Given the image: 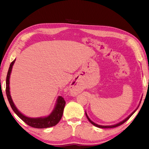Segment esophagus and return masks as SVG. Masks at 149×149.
<instances>
[{"label": "esophagus", "instance_id": "obj_1", "mask_svg": "<svg viewBox=\"0 0 149 149\" xmlns=\"http://www.w3.org/2000/svg\"><path fill=\"white\" fill-rule=\"evenodd\" d=\"M70 89H71V92L73 93V94H76V93H78V89L76 88V86H74L73 84V85H71V88H70Z\"/></svg>", "mask_w": 149, "mask_h": 149}]
</instances>
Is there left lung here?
<instances>
[{
	"label": "left lung",
	"mask_w": 149,
	"mask_h": 149,
	"mask_svg": "<svg viewBox=\"0 0 149 149\" xmlns=\"http://www.w3.org/2000/svg\"><path fill=\"white\" fill-rule=\"evenodd\" d=\"M140 103H141V102H140ZM138 107H139V106H138ZM138 107H137V108H138ZM137 109H136V110H135V111H134L132 112V113L131 114H130V115H129V116L127 117V118H126V119H125L124 120L121 121L120 123H118V124H115V125H109V126H107V125H106V126H104V125H100L96 124H95V123H93V121H91V120H90V119L88 118V115H87V114H86V116L87 118H88V120L90 122V123H91L93 125H95L96 127H100V128H114V127H118V126H119V125H122V124H123L125 123V122L127 121V120H128V119H129L130 118V117L132 116V114L134 113V112L136 111V110L137 109Z\"/></svg>",
	"instance_id": "left-lung-1"
}]
</instances>
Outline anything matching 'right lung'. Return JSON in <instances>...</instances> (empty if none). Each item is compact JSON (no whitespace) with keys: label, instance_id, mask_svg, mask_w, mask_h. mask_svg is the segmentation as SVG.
<instances>
[{"label":"right lung","instance_id":"1","mask_svg":"<svg viewBox=\"0 0 149 149\" xmlns=\"http://www.w3.org/2000/svg\"><path fill=\"white\" fill-rule=\"evenodd\" d=\"M15 60H13L10 65L9 69H8L7 78H6V94L8 100V102L10 103V105L12 107V110L14 111L15 113L19 117V118L23 120L24 123L26 124L31 126V127L34 128H38V129H44V128H48L53 127V126L56 125L60 119H61V117L63 113L64 107L65 106L66 102L64 100V98L62 96H59L58 98L57 103L55 109L52 112V113L48 116L47 118H30L27 117L25 116L19 111L16 107L15 106L14 104H13L12 100L9 91V79H10V75L11 73V71L12 68V66L13 63H15Z\"/></svg>","mask_w":149,"mask_h":149}]
</instances>
